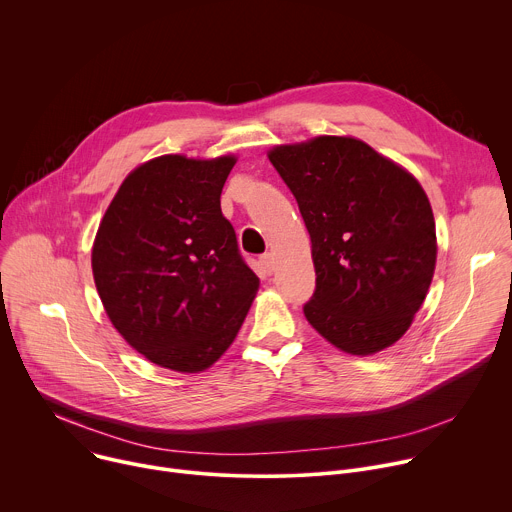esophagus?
Returning <instances> with one entry per match:
<instances>
[{
  "instance_id": "obj_1",
  "label": "esophagus",
  "mask_w": 512,
  "mask_h": 512,
  "mask_svg": "<svg viewBox=\"0 0 512 512\" xmlns=\"http://www.w3.org/2000/svg\"><path fill=\"white\" fill-rule=\"evenodd\" d=\"M259 263H261L263 271H265L267 275H271V271H273V255H271V253H265V255H261Z\"/></svg>"
}]
</instances>
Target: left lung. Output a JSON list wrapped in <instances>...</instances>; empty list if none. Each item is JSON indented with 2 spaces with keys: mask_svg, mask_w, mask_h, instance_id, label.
Wrapping results in <instances>:
<instances>
[{
  "mask_svg": "<svg viewBox=\"0 0 512 512\" xmlns=\"http://www.w3.org/2000/svg\"><path fill=\"white\" fill-rule=\"evenodd\" d=\"M312 239L308 322L336 348L373 354L397 342L435 269V221L419 182L354 137L322 135L269 152Z\"/></svg>",
  "mask_w": 512,
  "mask_h": 512,
  "instance_id": "1",
  "label": "left lung"
}]
</instances>
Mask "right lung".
Segmentation results:
<instances>
[{"instance_id": "right-lung-1", "label": "right lung", "mask_w": 512, "mask_h": 512, "mask_svg": "<svg viewBox=\"0 0 512 512\" xmlns=\"http://www.w3.org/2000/svg\"><path fill=\"white\" fill-rule=\"evenodd\" d=\"M233 156H162L119 186L93 245V275L117 332L160 367L198 373L233 344L259 289L221 192Z\"/></svg>"}]
</instances>
